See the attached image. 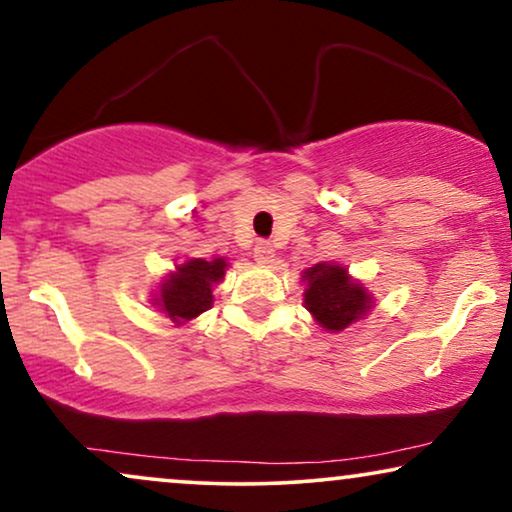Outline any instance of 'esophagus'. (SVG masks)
<instances>
[{"mask_svg": "<svg viewBox=\"0 0 512 512\" xmlns=\"http://www.w3.org/2000/svg\"><path fill=\"white\" fill-rule=\"evenodd\" d=\"M252 255H255L257 264H271L274 262V245L269 241H260L255 245V250H252Z\"/></svg>", "mask_w": 512, "mask_h": 512, "instance_id": "1", "label": "esophagus"}]
</instances>
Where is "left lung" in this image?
<instances>
[{
	"label": "left lung",
	"instance_id": "8db88e82",
	"mask_svg": "<svg viewBox=\"0 0 512 512\" xmlns=\"http://www.w3.org/2000/svg\"><path fill=\"white\" fill-rule=\"evenodd\" d=\"M304 307L321 328L331 333L345 331L373 307V297L359 281L347 274L345 267L335 262H319L302 271Z\"/></svg>",
	"mask_w": 512,
	"mask_h": 512
}]
</instances>
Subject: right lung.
I'll return each instance as SVG.
<instances>
[{
    "instance_id": "1",
    "label": "right lung",
    "mask_w": 512,
    "mask_h": 512,
    "mask_svg": "<svg viewBox=\"0 0 512 512\" xmlns=\"http://www.w3.org/2000/svg\"><path fill=\"white\" fill-rule=\"evenodd\" d=\"M224 257L215 260H189L179 264L172 274L160 283V293L153 297V304L165 312L174 323H186L198 314L208 312L215 302L212 288L224 278Z\"/></svg>"
}]
</instances>
